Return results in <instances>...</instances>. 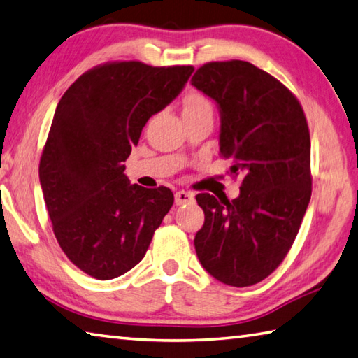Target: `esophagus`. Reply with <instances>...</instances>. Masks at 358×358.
Returning <instances> with one entry per match:
<instances>
[{
	"mask_svg": "<svg viewBox=\"0 0 358 358\" xmlns=\"http://www.w3.org/2000/svg\"><path fill=\"white\" fill-rule=\"evenodd\" d=\"M194 201V194L187 192V191H178L175 192V205H185V203H191Z\"/></svg>",
	"mask_w": 358,
	"mask_h": 358,
	"instance_id": "34e87169",
	"label": "esophagus"
}]
</instances>
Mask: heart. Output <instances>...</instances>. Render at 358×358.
Returning a JSON list of instances; mask_svg holds the SVG:
<instances>
[{"instance_id": "b5f03b06", "label": "heart", "mask_w": 358, "mask_h": 358, "mask_svg": "<svg viewBox=\"0 0 358 358\" xmlns=\"http://www.w3.org/2000/svg\"><path fill=\"white\" fill-rule=\"evenodd\" d=\"M201 109H211V105H210V101L206 100V96H203L201 94H196V92L186 96L183 113L201 111Z\"/></svg>"}]
</instances>
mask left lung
I'll return each mask as SVG.
<instances>
[{
	"label": "left lung",
	"instance_id": "left-lung-1",
	"mask_svg": "<svg viewBox=\"0 0 358 358\" xmlns=\"http://www.w3.org/2000/svg\"><path fill=\"white\" fill-rule=\"evenodd\" d=\"M192 86L217 105L219 150L241 175L239 196L199 194L200 264L230 287L262 282L283 262L311 197L310 133L289 90L250 62H208Z\"/></svg>",
	"mask_w": 358,
	"mask_h": 358
}]
</instances>
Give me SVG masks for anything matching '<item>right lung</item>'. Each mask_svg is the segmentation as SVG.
<instances>
[{
	"mask_svg": "<svg viewBox=\"0 0 358 358\" xmlns=\"http://www.w3.org/2000/svg\"><path fill=\"white\" fill-rule=\"evenodd\" d=\"M192 71L105 64L78 78L57 103L38 166L43 200L64 253L99 280L133 269L172 208L169 187L131 185L122 162Z\"/></svg>",
	"mask_w": 358,
	"mask_h": 358,
	"instance_id": "obj_1",
	"label": "right lung"
}]
</instances>
